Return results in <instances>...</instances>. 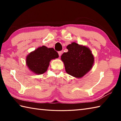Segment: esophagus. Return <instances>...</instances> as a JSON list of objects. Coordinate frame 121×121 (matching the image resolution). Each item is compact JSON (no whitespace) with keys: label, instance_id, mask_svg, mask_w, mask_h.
<instances>
[{"label":"esophagus","instance_id":"obj_1","mask_svg":"<svg viewBox=\"0 0 121 121\" xmlns=\"http://www.w3.org/2000/svg\"><path fill=\"white\" fill-rule=\"evenodd\" d=\"M62 51H59V52H58V54H59V56H61V55H62Z\"/></svg>","mask_w":121,"mask_h":121}]
</instances>
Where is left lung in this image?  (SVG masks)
<instances>
[{
  "label": "left lung",
  "instance_id": "obj_1",
  "mask_svg": "<svg viewBox=\"0 0 121 121\" xmlns=\"http://www.w3.org/2000/svg\"><path fill=\"white\" fill-rule=\"evenodd\" d=\"M66 48L68 52L61 56L66 72L74 78H82L92 68L94 55L88 47L75 42L68 45Z\"/></svg>",
  "mask_w": 121,
  "mask_h": 121
}]
</instances>
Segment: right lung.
I'll return each instance as SVG.
<instances>
[{
	"instance_id": "add662e5",
	"label": "right lung",
	"mask_w": 121,
	"mask_h": 121,
	"mask_svg": "<svg viewBox=\"0 0 121 121\" xmlns=\"http://www.w3.org/2000/svg\"><path fill=\"white\" fill-rule=\"evenodd\" d=\"M58 57V52L53 48L43 46L32 51L26 56V64L30 71L39 75L47 71L51 60Z\"/></svg>"
}]
</instances>
